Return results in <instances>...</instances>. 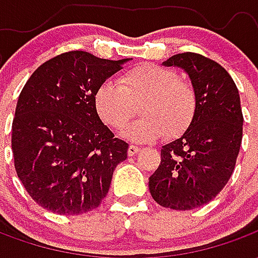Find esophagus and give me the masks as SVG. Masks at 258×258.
Masks as SVG:
<instances>
[{
  "label": "esophagus",
  "mask_w": 258,
  "mask_h": 258,
  "mask_svg": "<svg viewBox=\"0 0 258 258\" xmlns=\"http://www.w3.org/2000/svg\"><path fill=\"white\" fill-rule=\"evenodd\" d=\"M138 152H140V148H138V146L130 145L128 146V152H127V153H128V156H135V155H137Z\"/></svg>",
  "instance_id": "esophagus-1"
}]
</instances>
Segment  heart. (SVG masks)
<instances>
[{
    "label": "heart",
    "instance_id": "b5f03b06",
    "mask_svg": "<svg viewBox=\"0 0 258 258\" xmlns=\"http://www.w3.org/2000/svg\"><path fill=\"white\" fill-rule=\"evenodd\" d=\"M114 81L102 83L94 95L98 116L113 130H123L140 105L144 116L124 131L133 142H151L166 134L175 138L192 123L196 112L194 87L178 79L174 70L156 64H140Z\"/></svg>",
    "mask_w": 258,
    "mask_h": 258
}]
</instances>
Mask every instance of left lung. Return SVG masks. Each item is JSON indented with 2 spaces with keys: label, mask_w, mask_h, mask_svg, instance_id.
Masks as SVG:
<instances>
[{
  "label": "left lung",
  "mask_w": 258,
  "mask_h": 258,
  "mask_svg": "<svg viewBox=\"0 0 258 258\" xmlns=\"http://www.w3.org/2000/svg\"><path fill=\"white\" fill-rule=\"evenodd\" d=\"M163 64L189 76L196 112L184 134L162 146L149 190L163 207L192 210L214 199L232 175L243 133L240 98L227 70L203 55L177 53Z\"/></svg>",
  "instance_id": "8db88e82"
}]
</instances>
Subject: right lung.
Returning a JSON list of instances; mask_svg holds the SVG:
<instances>
[{
  "instance_id": "obj_1",
  "label": "right lung",
  "mask_w": 258,
  "mask_h": 258,
  "mask_svg": "<svg viewBox=\"0 0 258 258\" xmlns=\"http://www.w3.org/2000/svg\"><path fill=\"white\" fill-rule=\"evenodd\" d=\"M130 59L109 60L84 51L60 53L31 74L12 123L15 170L34 202L76 216L96 209L128 144L98 116V87Z\"/></svg>"
}]
</instances>
